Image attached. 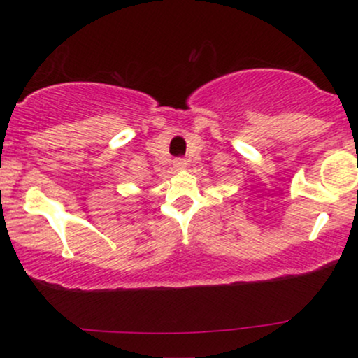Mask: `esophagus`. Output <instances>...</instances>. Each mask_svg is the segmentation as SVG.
<instances>
[{
  "label": "esophagus",
  "instance_id": "34e87169",
  "mask_svg": "<svg viewBox=\"0 0 358 358\" xmlns=\"http://www.w3.org/2000/svg\"><path fill=\"white\" fill-rule=\"evenodd\" d=\"M185 166H187V163H185L184 158H176L174 159V168L176 169H184Z\"/></svg>",
  "mask_w": 358,
  "mask_h": 358
}]
</instances>
